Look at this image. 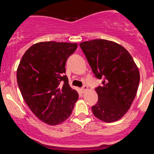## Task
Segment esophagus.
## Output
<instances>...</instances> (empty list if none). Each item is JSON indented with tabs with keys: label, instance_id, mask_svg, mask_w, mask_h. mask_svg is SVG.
<instances>
[{
	"label": "esophagus",
	"instance_id": "1",
	"mask_svg": "<svg viewBox=\"0 0 154 154\" xmlns=\"http://www.w3.org/2000/svg\"><path fill=\"white\" fill-rule=\"evenodd\" d=\"M88 88L87 85H83V86H82V88H81V90H82V93H85V91L88 90Z\"/></svg>",
	"mask_w": 154,
	"mask_h": 154
}]
</instances>
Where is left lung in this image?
<instances>
[{
    "label": "left lung",
    "mask_w": 154,
    "mask_h": 154,
    "mask_svg": "<svg viewBox=\"0 0 154 154\" xmlns=\"http://www.w3.org/2000/svg\"><path fill=\"white\" fill-rule=\"evenodd\" d=\"M80 47L102 85L96 88L98 102L92 107L94 116L113 122L126 114L134 101L140 72L129 52L121 45L105 39L83 42Z\"/></svg>",
    "instance_id": "left-lung-1"
}]
</instances>
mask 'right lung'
Returning a JSON list of instances; mask_svg holds the SVG:
<instances>
[{
    "instance_id": "obj_1",
    "label": "right lung",
    "mask_w": 154,
    "mask_h": 154,
    "mask_svg": "<svg viewBox=\"0 0 154 154\" xmlns=\"http://www.w3.org/2000/svg\"><path fill=\"white\" fill-rule=\"evenodd\" d=\"M77 44L44 42L25 52L17 71L20 92L30 110L47 124H61L72 114L78 93L69 85L66 63Z\"/></svg>"
}]
</instances>
